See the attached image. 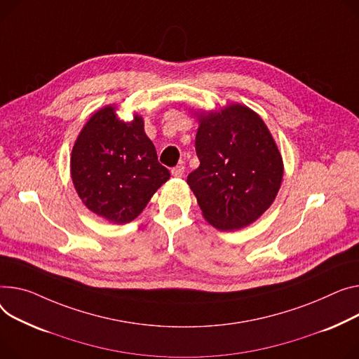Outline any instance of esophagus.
Here are the masks:
<instances>
[{
    "instance_id": "esophagus-1",
    "label": "esophagus",
    "mask_w": 359,
    "mask_h": 359,
    "mask_svg": "<svg viewBox=\"0 0 359 359\" xmlns=\"http://www.w3.org/2000/svg\"><path fill=\"white\" fill-rule=\"evenodd\" d=\"M173 177H182L184 175V167L183 165H176L175 169L172 170Z\"/></svg>"
}]
</instances>
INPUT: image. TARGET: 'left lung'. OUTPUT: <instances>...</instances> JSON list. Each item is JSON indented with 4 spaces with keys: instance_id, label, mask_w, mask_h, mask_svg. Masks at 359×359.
I'll use <instances>...</instances> for the list:
<instances>
[{
    "instance_id": "obj_1",
    "label": "left lung",
    "mask_w": 359,
    "mask_h": 359,
    "mask_svg": "<svg viewBox=\"0 0 359 359\" xmlns=\"http://www.w3.org/2000/svg\"><path fill=\"white\" fill-rule=\"evenodd\" d=\"M201 165L187 176L203 218L219 231L255 222L274 202L284 165L262 118L243 104L195 112Z\"/></svg>"
}]
</instances>
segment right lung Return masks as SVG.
<instances>
[{"label":"right lung","mask_w":359,"mask_h":359,"mask_svg":"<svg viewBox=\"0 0 359 359\" xmlns=\"http://www.w3.org/2000/svg\"><path fill=\"white\" fill-rule=\"evenodd\" d=\"M70 176L82 203L112 224L134 221L170 172L157 160L144 119L118 116L115 105L95 111L70 156Z\"/></svg>","instance_id":"obj_1"}]
</instances>
